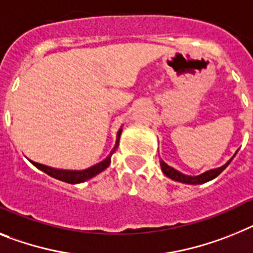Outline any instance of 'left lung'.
<instances>
[{
  "label": "left lung",
  "mask_w": 253,
  "mask_h": 253,
  "mask_svg": "<svg viewBox=\"0 0 253 253\" xmlns=\"http://www.w3.org/2000/svg\"><path fill=\"white\" fill-rule=\"evenodd\" d=\"M233 158H234V157H233ZM231 159L225 163L224 166L218 167V169H210V171H207V172L202 173V175H198V176L184 175V173L179 172V171H176V169H172V167H169V165H166V163L163 162V161H161V169H162L163 173H165L167 177L175 180V181L184 182V184H203V182H207V181H210V180L217 177V176L220 175V173H221L222 171L226 169V167H228L229 163L231 162Z\"/></svg>",
  "instance_id": "8db88e82"
}]
</instances>
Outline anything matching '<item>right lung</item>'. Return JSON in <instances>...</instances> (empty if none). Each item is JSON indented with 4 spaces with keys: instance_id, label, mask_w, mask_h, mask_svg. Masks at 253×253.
I'll return each mask as SVG.
<instances>
[{
    "instance_id": "right-lung-1",
    "label": "right lung",
    "mask_w": 253,
    "mask_h": 253,
    "mask_svg": "<svg viewBox=\"0 0 253 253\" xmlns=\"http://www.w3.org/2000/svg\"><path fill=\"white\" fill-rule=\"evenodd\" d=\"M121 133H122V128H120V130H118V132H117L116 145H114L113 150L110 152L109 156L104 159V161H101L100 163H97V165H95V166L90 167V169H82V171H71V169H52V167L44 166V165L33 162V161H31V163L33 165V166L37 167L38 169H41V171H43L44 173H47L48 176L54 177V179H58V180H60V181L68 182V184H80V182H84V181H86V180L92 179L94 176L99 175L101 171H104V169L109 166L112 154L116 152L117 146H118V143H120Z\"/></svg>"
}]
</instances>
